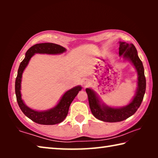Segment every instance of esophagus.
I'll list each match as a JSON object with an SVG mask.
<instances>
[{
  "mask_svg": "<svg viewBox=\"0 0 158 158\" xmlns=\"http://www.w3.org/2000/svg\"><path fill=\"white\" fill-rule=\"evenodd\" d=\"M89 84H90V81L88 79H84V81H83V84L85 85H89Z\"/></svg>",
  "mask_w": 158,
  "mask_h": 158,
  "instance_id": "obj_1",
  "label": "esophagus"
}]
</instances>
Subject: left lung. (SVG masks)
<instances>
[{"instance_id":"left-lung-1","label":"left lung","mask_w":158,"mask_h":158,"mask_svg":"<svg viewBox=\"0 0 158 158\" xmlns=\"http://www.w3.org/2000/svg\"><path fill=\"white\" fill-rule=\"evenodd\" d=\"M119 56H123L125 60L130 61L135 67L137 73L138 81L136 93L130 102L122 107H111L107 106L100 100L97 93L91 89H85L89 98L90 110L93 116L100 121L115 123L120 122L137 111L143 99L146 92V77L144 75L143 63L138 56L137 51L133 44L119 42Z\"/></svg>"}]
</instances>
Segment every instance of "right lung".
Masks as SVG:
<instances>
[{"mask_svg": "<svg viewBox=\"0 0 158 158\" xmlns=\"http://www.w3.org/2000/svg\"><path fill=\"white\" fill-rule=\"evenodd\" d=\"M66 52L63 47L53 43L36 44L31 47L26 53V56L19 67L17 77L15 81V94L18 105L21 110L26 116L35 123L41 125H55L64 121L68 114L69 108L72 102L81 90V85H77L68 90L61 97L58 103L54 107L46 111H36L25 105L21 98V84L22 74L31 58L35 53H47V54H60Z\"/></svg>", "mask_w": 158, "mask_h": 158, "instance_id": "obj_1", "label": "right lung"}]
</instances>
